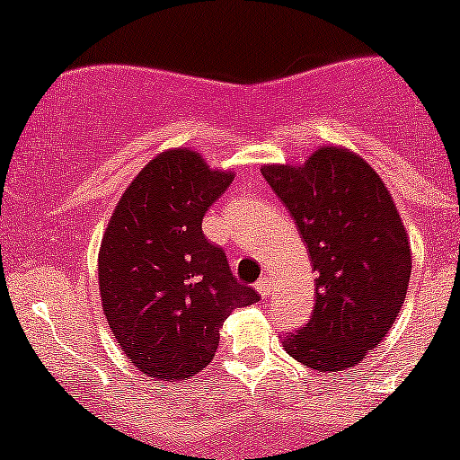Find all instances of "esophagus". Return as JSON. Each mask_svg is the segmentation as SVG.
Returning a JSON list of instances; mask_svg holds the SVG:
<instances>
[{
    "mask_svg": "<svg viewBox=\"0 0 460 460\" xmlns=\"http://www.w3.org/2000/svg\"><path fill=\"white\" fill-rule=\"evenodd\" d=\"M255 289L261 298H268V294H270V281H268V279H260V281L255 283Z\"/></svg>",
    "mask_w": 460,
    "mask_h": 460,
    "instance_id": "1",
    "label": "esophagus"
}]
</instances>
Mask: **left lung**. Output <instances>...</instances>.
Returning a JSON list of instances; mask_svg holds the SVG:
<instances>
[{"label":"left lung","instance_id":"left-lung-1","mask_svg":"<svg viewBox=\"0 0 460 460\" xmlns=\"http://www.w3.org/2000/svg\"><path fill=\"white\" fill-rule=\"evenodd\" d=\"M261 175L296 223L315 272V307L285 350L318 372H341L387 337L406 298L411 244L392 194L367 162L322 146L305 166Z\"/></svg>","mask_w":460,"mask_h":460}]
</instances>
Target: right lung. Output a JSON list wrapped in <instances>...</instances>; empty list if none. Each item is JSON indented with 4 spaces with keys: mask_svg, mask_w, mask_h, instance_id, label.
<instances>
[{
    "mask_svg": "<svg viewBox=\"0 0 460 460\" xmlns=\"http://www.w3.org/2000/svg\"><path fill=\"white\" fill-rule=\"evenodd\" d=\"M231 181L199 153L164 151L129 183L108 223L99 248L103 314L145 376L172 383L200 372L231 311L260 300L203 234V216Z\"/></svg>",
    "mask_w": 460,
    "mask_h": 460,
    "instance_id": "add662e5",
    "label": "right lung"
}]
</instances>
